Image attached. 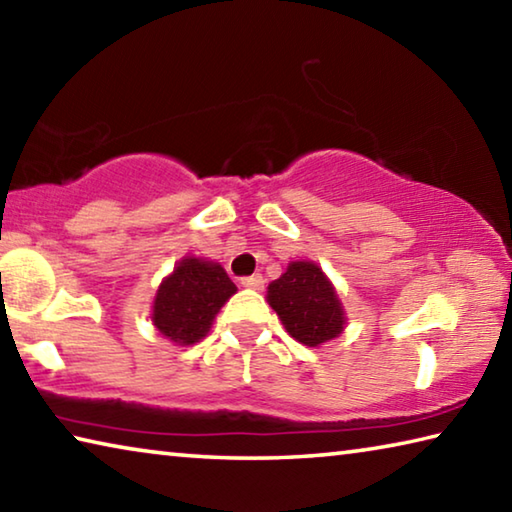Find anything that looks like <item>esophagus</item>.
Returning a JSON list of instances; mask_svg holds the SVG:
<instances>
[{
    "label": "esophagus",
    "mask_w": 512,
    "mask_h": 512,
    "mask_svg": "<svg viewBox=\"0 0 512 512\" xmlns=\"http://www.w3.org/2000/svg\"><path fill=\"white\" fill-rule=\"evenodd\" d=\"M241 287H246V289H262L264 287V277L259 275V273H255V275H248V277H244V280H241Z\"/></svg>",
    "instance_id": "1"
}]
</instances>
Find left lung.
Segmentation results:
<instances>
[{"instance_id":"1","label":"left lung","mask_w":512,"mask_h":512,"mask_svg":"<svg viewBox=\"0 0 512 512\" xmlns=\"http://www.w3.org/2000/svg\"><path fill=\"white\" fill-rule=\"evenodd\" d=\"M268 305L293 339L309 348L336 339L345 327L341 300L314 262H291L268 284Z\"/></svg>"}]
</instances>
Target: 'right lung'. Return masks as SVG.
Returning <instances> with one entry per match:
<instances>
[{"instance_id":"1","label":"right lung","mask_w":512,"mask_h":512,"mask_svg":"<svg viewBox=\"0 0 512 512\" xmlns=\"http://www.w3.org/2000/svg\"><path fill=\"white\" fill-rule=\"evenodd\" d=\"M237 291L221 264L201 257L180 259L153 300V325L178 345H194L210 332L214 316Z\"/></svg>"}]
</instances>
